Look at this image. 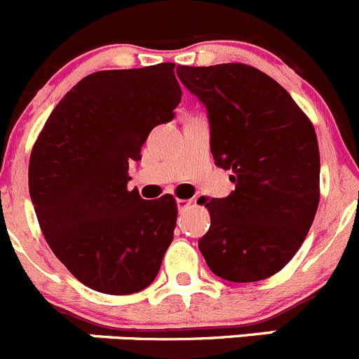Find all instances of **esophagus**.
<instances>
[{"instance_id": "1", "label": "esophagus", "mask_w": 359, "mask_h": 359, "mask_svg": "<svg viewBox=\"0 0 359 359\" xmlns=\"http://www.w3.org/2000/svg\"><path fill=\"white\" fill-rule=\"evenodd\" d=\"M176 204H178L180 211H183V209H187L188 205L191 204V201H188V198H178V201H176Z\"/></svg>"}]
</instances>
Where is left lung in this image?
<instances>
[{
  "mask_svg": "<svg viewBox=\"0 0 359 359\" xmlns=\"http://www.w3.org/2000/svg\"><path fill=\"white\" fill-rule=\"evenodd\" d=\"M176 73L205 106L215 164L232 171L236 183L229 197L205 204L211 226L198 250L212 274L226 281L271 278L295 257L318 211L314 127L257 67L178 66Z\"/></svg>",
  "mask_w": 359,
  "mask_h": 359,
  "instance_id": "8db88e82",
  "label": "left lung"
}]
</instances>
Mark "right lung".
<instances>
[{"label": "right lung", "instance_id": "obj_1", "mask_svg": "<svg viewBox=\"0 0 359 359\" xmlns=\"http://www.w3.org/2000/svg\"><path fill=\"white\" fill-rule=\"evenodd\" d=\"M181 101L175 64L97 71L54 108L29 161V194L48 246L95 292L130 295L150 286L171 244V195L129 190V164Z\"/></svg>", "mask_w": 359, "mask_h": 359}]
</instances>
